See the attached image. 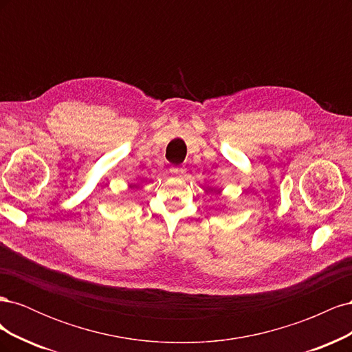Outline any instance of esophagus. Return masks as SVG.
<instances>
[{
    "mask_svg": "<svg viewBox=\"0 0 352 352\" xmlns=\"http://www.w3.org/2000/svg\"><path fill=\"white\" fill-rule=\"evenodd\" d=\"M170 175H172L173 177H182L185 175V168H179V167L170 168Z\"/></svg>",
    "mask_w": 352,
    "mask_h": 352,
    "instance_id": "1",
    "label": "esophagus"
}]
</instances>
